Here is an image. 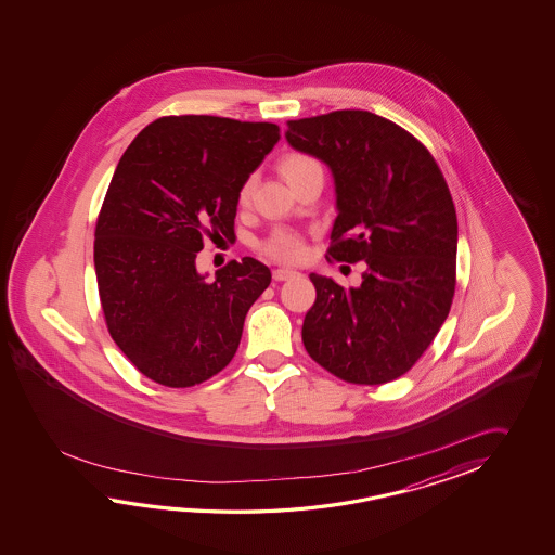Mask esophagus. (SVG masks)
Returning <instances> with one entry per match:
<instances>
[{
    "label": "esophagus",
    "mask_w": 555,
    "mask_h": 555,
    "mask_svg": "<svg viewBox=\"0 0 555 555\" xmlns=\"http://www.w3.org/2000/svg\"><path fill=\"white\" fill-rule=\"evenodd\" d=\"M295 270H289V268H278V270H273V280L275 282H283V280H289V278H294Z\"/></svg>",
    "instance_id": "esophagus-1"
}]
</instances>
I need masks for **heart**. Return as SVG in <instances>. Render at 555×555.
I'll return each instance as SVG.
<instances>
[{
	"instance_id": "obj_1",
	"label": "heart",
	"mask_w": 555,
	"mask_h": 555,
	"mask_svg": "<svg viewBox=\"0 0 555 555\" xmlns=\"http://www.w3.org/2000/svg\"><path fill=\"white\" fill-rule=\"evenodd\" d=\"M280 170H282L283 177L289 184H295L299 178L307 177L315 170H321V166L309 154L292 153L283 156ZM254 189H256V177L249 175L237 189V204L240 206L249 204ZM260 248L263 254L282 261L304 260L307 254L306 240L292 228H275L272 234L261 242Z\"/></svg>"
}]
</instances>
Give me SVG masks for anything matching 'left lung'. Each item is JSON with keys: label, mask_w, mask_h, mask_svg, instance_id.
Returning <instances> with one entry per match:
<instances>
[{"label": "left lung", "mask_w": 555, "mask_h": 555, "mask_svg": "<svg viewBox=\"0 0 555 555\" xmlns=\"http://www.w3.org/2000/svg\"><path fill=\"white\" fill-rule=\"evenodd\" d=\"M295 151L330 166L337 210L327 261H365L349 292L311 273L309 357L353 385H383L423 357L449 318L459 222L449 184L423 142L369 111L287 120Z\"/></svg>", "instance_id": "left-lung-1"}]
</instances>
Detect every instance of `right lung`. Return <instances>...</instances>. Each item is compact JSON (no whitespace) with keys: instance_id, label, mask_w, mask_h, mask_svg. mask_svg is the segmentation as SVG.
<instances>
[{"instance_id":"add662e5","label":"right lung","mask_w":555,"mask_h":555,"mask_svg":"<svg viewBox=\"0 0 555 555\" xmlns=\"http://www.w3.org/2000/svg\"><path fill=\"white\" fill-rule=\"evenodd\" d=\"M280 127L210 115L160 117L120 156L94 228V272L106 330L144 377L184 389L236 354L244 319L272 282L254 258L208 282L204 236L232 240L237 189Z\"/></svg>"}]
</instances>
